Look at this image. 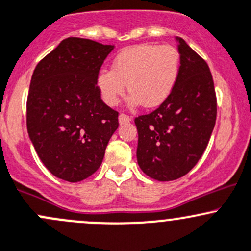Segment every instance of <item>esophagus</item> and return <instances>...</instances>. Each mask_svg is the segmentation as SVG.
Instances as JSON below:
<instances>
[{
	"mask_svg": "<svg viewBox=\"0 0 251 251\" xmlns=\"http://www.w3.org/2000/svg\"><path fill=\"white\" fill-rule=\"evenodd\" d=\"M118 122H120L121 126L126 125V123L130 122V118H129L126 115H123L122 113V115H120V117H118Z\"/></svg>",
	"mask_w": 251,
	"mask_h": 251,
	"instance_id": "esophagus-1",
	"label": "esophagus"
}]
</instances>
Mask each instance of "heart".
Here are the masks:
<instances>
[{
  "instance_id": "b5f03b06",
  "label": "heart",
  "mask_w": 251,
  "mask_h": 251,
  "mask_svg": "<svg viewBox=\"0 0 251 251\" xmlns=\"http://www.w3.org/2000/svg\"><path fill=\"white\" fill-rule=\"evenodd\" d=\"M179 71V52L173 46L135 45L115 57L112 69L99 72L96 88L107 106L117 105L128 88L130 106L158 107L170 98Z\"/></svg>"
}]
</instances>
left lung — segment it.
Masks as SVG:
<instances>
[{"instance_id":"obj_1","label":"left lung","mask_w":251,"mask_h":251,"mask_svg":"<svg viewBox=\"0 0 251 251\" xmlns=\"http://www.w3.org/2000/svg\"><path fill=\"white\" fill-rule=\"evenodd\" d=\"M180 71L170 98L153 112L135 118L136 160L160 182L187 175L204 153L216 123L217 102L206 62L176 36Z\"/></svg>"}]
</instances>
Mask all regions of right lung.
<instances>
[{
	"label": "right lung",
	"mask_w": 251,
	"mask_h": 251,
	"mask_svg": "<svg viewBox=\"0 0 251 251\" xmlns=\"http://www.w3.org/2000/svg\"><path fill=\"white\" fill-rule=\"evenodd\" d=\"M115 45L68 38L34 71L26 102L29 138L45 167L75 183L99 170L118 128V112L101 100L96 75Z\"/></svg>",
	"instance_id": "1"
}]
</instances>
